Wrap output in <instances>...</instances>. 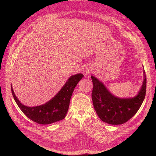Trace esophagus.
<instances>
[{
	"label": "esophagus",
	"instance_id": "esophagus-1",
	"mask_svg": "<svg viewBox=\"0 0 156 156\" xmlns=\"http://www.w3.org/2000/svg\"><path fill=\"white\" fill-rule=\"evenodd\" d=\"M89 73H90V71H89V69H88V70L87 69V70H86V71H85V74L86 76H87V74H88Z\"/></svg>",
	"mask_w": 156,
	"mask_h": 156
}]
</instances>
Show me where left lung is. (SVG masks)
Returning a JSON list of instances; mask_svg holds the SVG:
<instances>
[{
	"instance_id": "8db88e82",
	"label": "left lung",
	"mask_w": 156,
	"mask_h": 156,
	"mask_svg": "<svg viewBox=\"0 0 156 156\" xmlns=\"http://www.w3.org/2000/svg\"><path fill=\"white\" fill-rule=\"evenodd\" d=\"M93 83L92 99L98 117L105 122L112 125L122 124L128 121L139 109L146 94L147 79L144 71L141 88L133 98H122L111 93L98 79L91 76Z\"/></svg>"
}]
</instances>
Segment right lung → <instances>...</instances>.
Here are the masks:
<instances>
[{
    "mask_svg": "<svg viewBox=\"0 0 156 156\" xmlns=\"http://www.w3.org/2000/svg\"><path fill=\"white\" fill-rule=\"evenodd\" d=\"M84 76L79 73L69 77L58 94L43 105L28 107L23 105L15 95L12 85L11 91L19 108L32 121L40 124H50L63 119L68 110L70 99L74 89Z\"/></svg>",
    "mask_w": 156,
    "mask_h": 156,
    "instance_id": "add662e5",
    "label": "right lung"
}]
</instances>
